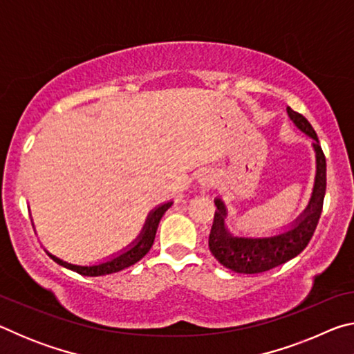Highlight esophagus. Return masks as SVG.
I'll use <instances>...</instances> for the list:
<instances>
[{
	"instance_id": "esophagus-1",
	"label": "esophagus",
	"mask_w": 354,
	"mask_h": 354,
	"mask_svg": "<svg viewBox=\"0 0 354 354\" xmlns=\"http://www.w3.org/2000/svg\"><path fill=\"white\" fill-rule=\"evenodd\" d=\"M214 183V179L212 178H209V176H206V178H201L200 179V184L203 185V187H209V185H211Z\"/></svg>"
}]
</instances>
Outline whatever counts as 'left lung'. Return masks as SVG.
Listing matches in <instances>:
<instances>
[{"label":"left lung","mask_w":354,"mask_h":354,"mask_svg":"<svg viewBox=\"0 0 354 354\" xmlns=\"http://www.w3.org/2000/svg\"><path fill=\"white\" fill-rule=\"evenodd\" d=\"M287 113L293 124L313 139L315 151V181L310 200L304 211L284 231L266 237H243L234 236L227 230L226 217L227 209L221 198L214 203L217 211L214 215L211 234H209V250L221 266L236 273L254 274L262 273L293 259L308 247L314 236V231L322 215L323 198L326 192V159L322 151L320 142L310 123L301 113L287 107Z\"/></svg>","instance_id":"left-lung-1"}]
</instances>
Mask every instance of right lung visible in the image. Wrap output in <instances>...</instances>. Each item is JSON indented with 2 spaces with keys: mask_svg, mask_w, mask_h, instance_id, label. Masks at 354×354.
Wrapping results in <instances>:
<instances>
[{
  "mask_svg": "<svg viewBox=\"0 0 354 354\" xmlns=\"http://www.w3.org/2000/svg\"><path fill=\"white\" fill-rule=\"evenodd\" d=\"M173 201H167L164 205L153 209V211L148 214L147 221L142 227L139 237H137L133 243H129L127 248L120 251L118 254L112 256L111 259L103 261L100 263H93V266H77V263H70L67 261L59 259L57 256L51 253H48V256H50L55 262H57L59 266L80 273L82 277H103V274L124 270V268H128L131 266H134L136 262H139L142 257L148 253L149 248L153 247L159 221L162 218V215L167 212V209H169Z\"/></svg>",
  "mask_w": 354,
  "mask_h": 354,
  "instance_id": "add662e5",
  "label": "right lung"
}]
</instances>
